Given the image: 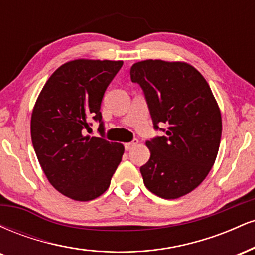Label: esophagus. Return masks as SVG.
Returning a JSON list of instances; mask_svg holds the SVG:
<instances>
[{
  "instance_id": "34e87169",
  "label": "esophagus",
  "mask_w": 255,
  "mask_h": 255,
  "mask_svg": "<svg viewBox=\"0 0 255 255\" xmlns=\"http://www.w3.org/2000/svg\"><path fill=\"white\" fill-rule=\"evenodd\" d=\"M137 140L135 139V140H133V141L131 142H127V144H125V148H126V151H130L131 148L134 147V146H136L137 145Z\"/></svg>"
}]
</instances>
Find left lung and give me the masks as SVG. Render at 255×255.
I'll list each match as a JSON object with an SVG mask.
<instances>
[{
    "label": "left lung",
    "mask_w": 255,
    "mask_h": 255,
    "mask_svg": "<svg viewBox=\"0 0 255 255\" xmlns=\"http://www.w3.org/2000/svg\"><path fill=\"white\" fill-rule=\"evenodd\" d=\"M130 79L144 90L154 129L168 125L166 136L146 141L151 157L140 168L146 188L163 199L183 197L215 164L222 135L217 101L200 72L186 62L140 61Z\"/></svg>",
    "instance_id": "left-lung-1"
}]
</instances>
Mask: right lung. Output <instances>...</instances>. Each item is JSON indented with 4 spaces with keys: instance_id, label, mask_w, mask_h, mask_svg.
Here are the masks:
<instances>
[{
    "instance_id": "right-lung-1",
    "label": "right lung",
    "mask_w": 255,
    "mask_h": 255,
    "mask_svg": "<svg viewBox=\"0 0 255 255\" xmlns=\"http://www.w3.org/2000/svg\"><path fill=\"white\" fill-rule=\"evenodd\" d=\"M122 61L79 58L51 74L31 116V137L38 162L56 191L77 201L98 198L109 188L125 147L85 135L89 120L99 121L104 92Z\"/></svg>"
}]
</instances>
